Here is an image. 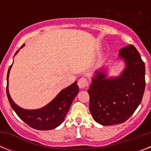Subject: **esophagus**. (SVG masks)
Returning <instances> with one entry per match:
<instances>
[{"label": "esophagus", "instance_id": "34e87169", "mask_svg": "<svg viewBox=\"0 0 151 151\" xmlns=\"http://www.w3.org/2000/svg\"><path fill=\"white\" fill-rule=\"evenodd\" d=\"M78 85L80 88H85L88 87V82L87 78H80L78 82Z\"/></svg>", "mask_w": 151, "mask_h": 151}]
</instances>
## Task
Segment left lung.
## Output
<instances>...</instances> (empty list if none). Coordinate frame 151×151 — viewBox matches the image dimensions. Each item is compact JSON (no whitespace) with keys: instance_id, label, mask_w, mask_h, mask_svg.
I'll use <instances>...</instances> for the list:
<instances>
[{"instance_id":"8db88e82","label":"left lung","mask_w":151,"mask_h":151,"mask_svg":"<svg viewBox=\"0 0 151 151\" xmlns=\"http://www.w3.org/2000/svg\"><path fill=\"white\" fill-rule=\"evenodd\" d=\"M124 69L116 76H109L104 66L94 72L88 90L89 110L94 120L102 125L122 123L141 102L145 88V65L137 49L129 45L119 51Z\"/></svg>"}]
</instances>
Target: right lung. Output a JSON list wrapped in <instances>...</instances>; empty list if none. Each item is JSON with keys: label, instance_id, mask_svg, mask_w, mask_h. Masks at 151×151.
Here are the masks:
<instances>
[{"label": "right lung", "instance_id": "obj_1", "mask_svg": "<svg viewBox=\"0 0 151 151\" xmlns=\"http://www.w3.org/2000/svg\"><path fill=\"white\" fill-rule=\"evenodd\" d=\"M24 46L25 44L16 52L14 56L17 55L19 50ZM13 63L8 69L6 76V94L10 106L17 116L29 126L37 130H51L60 125L63 122L64 119L69 110L73 100L79 91L78 85H76L77 81L66 88L61 90L54 99L43 107L35 110H28L18 106L10 97L9 92V75Z\"/></svg>", "mask_w": 151, "mask_h": 151}]
</instances>
